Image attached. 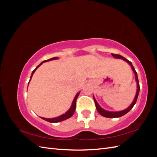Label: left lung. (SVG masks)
I'll return each instance as SVG.
<instances>
[{
	"label": "left lung",
	"mask_w": 157,
	"mask_h": 157,
	"mask_svg": "<svg viewBox=\"0 0 157 157\" xmlns=\"http://www.w3.org/2000/svg\"><path fill=\"white\" fill-rule=\"evenodd\" d=\"M112 56L114 57V58H121V59H124V61H126V62H128V63H129L131 67L132 68V70L134 71V72L135 73V75H136V80L137 82V92H136V97H135V99L134 101L132 102V103L131 104V105L128 107L126 109H125V110L124 111H118V112H111V111H105L104 110V109H103L99 105V104L97 103L96 100L95 99V98H94V102H95V105H96V109L98 111V113L100 114L101 115H102L103 117H107V118H117V117H121L123 115H126V114L127 113L129 112L131 109L133 108V107L134 106V105L136 104V101H137V97H138V95H139V92H140V83H139V80H138V78H137V72L136 71L134 66L132 65V63H131V61H130L129 60H128L127 59H126L125 58H124V57H122V56L121 55H118V54H111Z\"/></svg>",
	"instance_id": "1"
}]
</instances>
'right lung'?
Returning a JSON list of instances; mask_svg holds the SVG:
<instances>
[{
	"mask_svg": "<svg viewBox=\"0 0 157 157\" xmlns=\"http://www.w3.org/2000/svg\"><path fill=\"white\" fill-rule=\"evenodd\" d=\"M56 59H58V58H51V59H47V60H44V61H42V62L40 64H39V65H38L37 67H36L34 70L33 71V73H32V74H31V78H30V80H31V77H33V73H35V71H36V69L38 67H39L40 65H42L44 62H46V61H51V60ZM30 80H29V81H30ZM78 95H79V93H78L77 95H76V96L75 97V98H74V99H73V103H72V105H71V108L69 109V110L67 112L65 113V114H63V115H61V116H59V117H58L53 118H42V117H40V118H42V119H43V120H44V121H48V122H61V121H65V120H66V119H67V118H70L71 117H72L73 115L74 114V113H75V109H76V101H77V98H78Z\"/></svg>",
	"mask_w": 157,
	"mask_h": 157,
	"instance_id": "add662e5",
	"label": "right lung"
}]
</instances>
